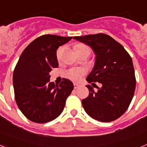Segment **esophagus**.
Here are the masks:
<instances>
[{
  "label": "esophagus",
  "instance_id": "1",
  "mask_svg": "<svg viewBox=\"0 0 147 147\" xmlns=\"http://www.w3.org/2000/svg\"><path fill=\"white\" fill-rule=\"evenodd\" d=\"M74 87L75 89H77V88H80V85H79V84H77V83H74Z\"/></svg>",
  "mask_w": 147,
  "mask_h": 147
}]
</instances>
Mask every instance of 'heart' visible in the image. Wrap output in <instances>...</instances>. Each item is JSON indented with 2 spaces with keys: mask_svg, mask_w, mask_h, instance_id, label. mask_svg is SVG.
Wrapping results in <instances>:
<instances>
[{
  "mask_svg": "<svg viewBox=\"0 0 147 147\" xmlns=\"http://www.w3.org/2000/svg\"><path fill=\"white\" fill-rule=\"evenodd\" d=\"M84 49H88L90 51L89 48L85 45H82V44H79L75 46V50L76 51H79L84 50ZM62 53V48H59L58 49L57 51V57L58 59L61 58ZM85 74V71L82 68H72V69L69 70L67 72V77L69 78L70 80H73L74 82H79L82 80V76Z\"/></svg>",
  "mask_w": 147,
  "mask_h": 147,
  "instance_id": "b5f03b06",
  "label": "heart"
}]
</instances>
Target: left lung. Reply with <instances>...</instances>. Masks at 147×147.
<instances>
[{"label": "left lung", "instance_id": "left-lung-1", "mask_svg": "<svg viewBox=\"0 0 147 147\" xmlns=\"http://www.w3.org/2000/svg\"><path fill=\"white\" fill-rule=\"evenodd\" d=\"M93 49L96 61L86 80L91 85L101 83L95 92L90 85L89 96L82 103L85 112L93 119L110 122L125 113L136 89V76L132 60L124 48L105 34L74 37Z\"/></svg>", "mask_w": 147, "mask_h": 147}]
</instances>
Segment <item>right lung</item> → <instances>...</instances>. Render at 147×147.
I'll list each match as a JSON object with an SVG mask.
<instances>
[{"mask_svg": "<svg viewBox=\"0 0 147 147\" xmlns=\"http://www.w3.org/2000/svg\"><path fill=\"white\" fill-rule=\"evenodd\" d=\"M72 37L45 34L23 51L13 73L15 101L28 119L46 123L57 118L72 92V82L64 79L59 85L50 82L49 73L58 67L57 50Z\"/></svg>", "mask_w": 147, "mask_h": 147, "instance_id": "obj_1", "label": "right lung"}]
</instances>
